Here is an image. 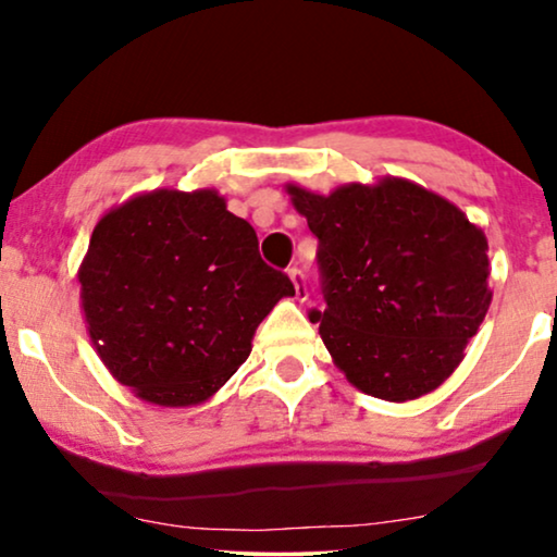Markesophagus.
Wrapping results in <instances>:
<instances>
[{"instance_id":"obj_1","label":"esophagus","mask_w":557,"mask_h":557,"mask_svg":"<svg viewBox=\"0 0 557 557\" xmlns=\"http://www.w3.org/2000/svg\"><path fill=\"white\" fill-rule=\"evenodd\" d=\"M288 278L294 281V292H296V299L299 301H307V296H309V288H307V276H304V271L301 269H288Z\"/></svg>"}]
</instances>
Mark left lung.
<instances>
[{"mask_svg": "<svg viewBox=\"0 0 557 557\" xmlns=\"http://www.w3.org/2000/svg\"><path fill=\"white\" fill-rule=\"evenodd\" d=\"M288 195L319 240L326 307L309 319L334 364L383 400L436 391L492 304L484 233L408 180Z\"/></svg>", "mask_w": 557, "mask_h": 557, "instance_id": "8db88e82", "label": "left lung"}]
</instances>
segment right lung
I'll list each match as a JSON object with an SVG mask.
<instances>
[{
  "label": "right lung",
  "instance_id": "right-lung-1",
  "mask_svg": "<svg viewBox=\"0 0 557 557\" xmlns=\"http://www.w3.org/2000/svg\"><path fill=\"white\" fill-rule=\"evenodd\" d=\"M78 281L103 364L157 406L208 400L248 360L263 317L294 296L215 189H157L111 210Z\"/></svg>",
  "mask_w": 557,
  "mask_h": 557
}]
</instances>
